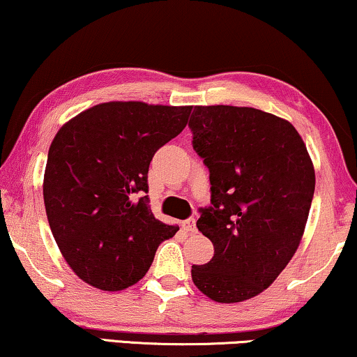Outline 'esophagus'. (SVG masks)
I'll return each mask as SVG.
<instances>
[{"instance_id": "34e87169", "label": "esophagus", "mask_w": 357, "mask_h": 357, "mask_svg": "<svg viewBox=\"0 0 357 357\" xmlns=\"http://www.w3.org/2000/svg\"><path fill=\"white\" fill-rule=\"evenodd\" d=\"M183 229H184V231H186V232H189V234L196 232V231H197V229H196V219L191 218V219L184 220V222H183Z\"/></svg>"}]
</instances>
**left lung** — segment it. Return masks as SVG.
<instances>
[{"instance_id":"1","label":"left lung","mask_w":357,"mask_h":357,"mask_svg":"<svg viewBox=\"0 0 357 357\" xmlns=\"http://www.w3.org/2000/svg\"><path fill=\"white\" fill-rule=\"evenodd\" d=\"M192 148L209 169L211 206L197 229L214 257L192 282L219 303L257 296L298 249L314 192V168L290 121L252 107H194Z\"/></svg>"}]
</instances>
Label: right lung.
<instances>
[{
	"mask_svg": "<svg viewBox=\"0 0 357 357\" xmlns=\"http://www.w3.org/2000/svg\"><path fill=\"white\" fill-rule=\"evenodd\" d=\"M192 107L107 102L62 125L49 148L44 206L52 236L80 280L119 291L145 277L179 227L153 215L148 168L188 125Z\"/></svg>",
	"mask_w": 357,
	"mask_h": 357,
	"instance_id": "obj_1",
	"label": "right lung"
}]
</instances>
